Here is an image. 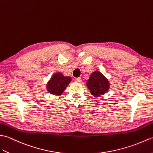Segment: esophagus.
Listing matches in <instances>:
<instances>
[{"label":"esophagus","mask_w":153,"mask_h":153,"mask_svg":"<svg viewBox=\"0 0 153 153\" xmlns=\"http://www.w3.org/2000/svg\"><path fill=\"white\" fill-rule=\"evenodd\" d=\"M75 81L76 82H80L81 81H82V80H81V78H76L75 79Z\"/></svg>","instance_id":"34e87169"}]
</instances>
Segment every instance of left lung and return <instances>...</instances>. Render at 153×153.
Wrapping results in <instances>:
<instances>
[{
  "mask_svg": "<svg viewBox=\"0 0 153 153\" xmlns=\"http://www.w3.org/2000/svg\"><path fill=\"white\" fill-rule=\"evenodd\" d=\"M86 86L92 96L99 97L108 91L110 83L102 73L96 71L90 74L89 79L86 81Z\"/></svg>",
  "mask_w": 153,
  "mask_h": 153,
  "instance_id": "1",
  "label": "left lung"
}]
</instances>
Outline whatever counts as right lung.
<instances>
[{"mask_svg": "<svg viewBox=\"0 0 153 153\" xmlns=\"http://www.w3.org/2000/svg\"><path fill=\"white\" fill-rule=\"evenodd\" d=\"M71 82V77L64 76L63 73L57 72L50 78L46 84L48 92L55 96H61Z\"/></svg>", "mask_w": 153, "mask_h": 153, "instance_id": "1", "label": "right lung"}]
</instances>
